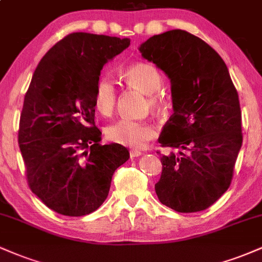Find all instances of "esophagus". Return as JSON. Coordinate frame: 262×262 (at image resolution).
Returning <instances> with one entry per match:
<instances>
[{
  "instance_id": "34e87169",
  "label": "esophagus",
  "mask_w": 262,
  "mask_h": 262,
  "mask_svg": "<svg viewBox=\"0 0 262 262\" xmlns=\"http://www.w3.org/2000/svg\"><path fill=\"white\" fill-rule=\"evenodd\" d=\"M141 154H143V152L139 151V150H130V151H129V155H130L132 159L137 158V156H140Z\"/></svg>"
}]
</instances>
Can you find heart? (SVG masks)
Returning a JSON list of instances; mask_svg holds the SVG:
<instances>
[{"instance_id": "obj_1", "label": "heart", "mask_w": 262, "mask_h": 262, "mask_svg": "<svg viewBox=\"0 0 262 262\" xmlns=\"http://www.w3.org/2000/svg\"><path fill=\"white\" fill-rule=\"evenodd\" d=\"M124 79L130 86L148 95V107L161 110L165 104L164 97L159 92L162 87V76L154 65L148 62H137L124 71ZM96 110L103 116H111L117 103L116 83L110 77L97 80L93 92ZM106 138L110 141L133 149H140L156 135V129L151 123L121 118L106 128Z\"/></svg>"}]
</instances>
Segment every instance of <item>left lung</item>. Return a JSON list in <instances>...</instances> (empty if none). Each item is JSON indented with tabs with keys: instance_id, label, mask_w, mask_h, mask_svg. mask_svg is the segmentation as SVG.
Wrapping results in <instances>:
<instances>
[{
	"instance_id": "obj_1",
	"label": "left lung",
	"mask_w": 262,
	"mask_h": 262,
	"mask_svg": "<svg viewBox=\"0 0 262 262\" xmlns=\"http://www.w3.org/2000/svg\"><path fill=\"white\" fill-rule=\"evenodd\" d=\"M171 81L173 113L162 129V148L186 152L161 155L159 201L180 213L207 209L229 188L242 148L239 96L223 59L191 33L173 29L139 48Z\"/></svg>"
}]
</instances>
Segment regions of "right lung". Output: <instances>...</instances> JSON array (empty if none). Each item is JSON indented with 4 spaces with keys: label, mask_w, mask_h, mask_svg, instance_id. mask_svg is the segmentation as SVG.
Wrapping results in <instances>:
<instances>
[{
    "label": "right lung",
    "mask_w": 262,
    "mask_h": 262,
    "mask_svg": "<svg viewBox=\"0 0 262 262\" xmlns=\"http://www.w3.org/2000/svg\"><path fill=\"white\" fill-rule=\"evenodd\" d=\"M129 44L128 38L71 33L48 50L33 74L18 144L29 188L59 214L95 212L114 171L129 159L124 146L100 144L93 102L103 65Z\"/></svg>",
    "instance_id": "right-lung-1"
}]
</instances>
